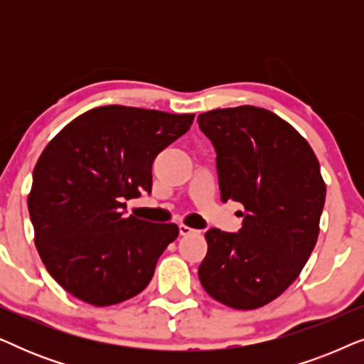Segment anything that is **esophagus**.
<instances>
[{"label":"esophagus","instance_id":"34e87169","mask_svg":"<svg viewBox=\"0 0 364 364\" xmlns=\"http://www.w3.org/2000/svg\"><path fill=\"white\" fill-rule=\"evenodd\" d=\"M178 232H181V235H193V233H198V230H196V228H191V227H187V225H178Z\"/></svg>","mask_w":364,"mask_h":364}]
</instances>
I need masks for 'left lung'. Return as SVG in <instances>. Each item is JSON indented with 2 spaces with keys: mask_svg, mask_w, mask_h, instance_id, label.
<instances>
[{
  "mask_svg": "<svg viewBox=\"0 0 364 364\" xmlns=\"http://www.w3.org/2000/svg\"><path fill=\"white\" fill-rule=\"evenodd\" d=\"M197 122L217 152L222 202L243 205L237 233L207 230L198 278L217 301L255 310L296 280L315 248L326 196L320 164L310 144L267 109H215Z\"/></svg>",
  "mask_w": 364,
  "mask_h": 364,
  "instance_id": "obj_1",
  "label": "left lung"
}]
</instances>
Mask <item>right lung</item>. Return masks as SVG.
<instances>
[{"instance_id": "add662e5", "label": "right lung", "mask_w": 364, "mask_h": 364, "mask_svg": "<svg viewBox=\"0 0 364 364\" xmlns=\"http://www.w3.org/2000/svg\"><path fill=\"white\" fill-rule=\"evenodd\" d=\"M192 122L193 114L102 106L69 122L44 149L28 210L44 267L73 296L116 305L152 280L178 227L126 218V200L151 193L154 159Z\"/></svg>"}]
</instances>
